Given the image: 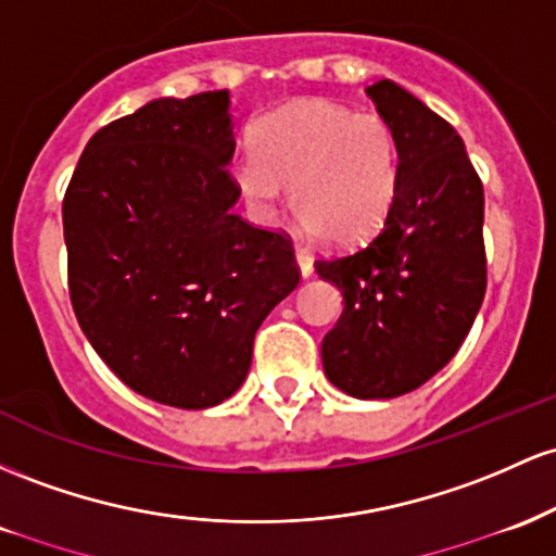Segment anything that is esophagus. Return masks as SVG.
<instances>
[{
  "label": "esophagus",
  "instance_id": "esophagus-1",
  "mask_svg": "<svg viewBox=\"0 0 556 556\" xmlns=\"http://www.w3.org/2000/svg\"><path fill=\"white\" fill-rule=\"evenodd\" d=\"M296 262H299V270H302V278H309L315 273V265H312V257L304 249H296Z\"/></svg>",
  "mask_w": 556,
  "mask_h": 556
}]
</instances>
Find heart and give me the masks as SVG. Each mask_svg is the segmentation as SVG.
<instances>
[{
    "label": "heart",
    "mask_w": 556,
    "mask_h": 556,
    "mask_svg": "<svg viewBox=\"0 0 556 556\" xmlns=\"http://www.w3.org/2000/svg\"><path fill=\"white\" fill-rule=\"evenodd\" d=\"M230 178L260 220H273L291 189V207L309 233L352 247L370 239L394 207L402 143L378 112L299 99L262 117L252 154L230 162Z\"/></svg>",
    "instance_id": "b5f03b06"
}]
</instances>
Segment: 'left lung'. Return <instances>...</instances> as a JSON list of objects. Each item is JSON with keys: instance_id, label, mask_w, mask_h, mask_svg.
I'll use <instances>...</instances> for the list:
<instances>
[{"instance_id": "obj_1", "label": "left lung", "mask_w": 556, "mask_h": 556, "mask_svg": "<svg viewBox=\"0 0 556 556\" xmlns=\"http://www.w3.org/2000/svg\"><path fill=\"white\" fill-rule=\"evenodd\" d=\"M367 97L396 128L402 180L367 244L315 262L344 294L323 367L349 396L394 399L457 354L483 304V184L457 130L420 99L394 80Z\"/></svg>"}]
</instances>
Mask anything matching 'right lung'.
<instances>
[{"instance_id": "1", "label": "right lung", "mask_w": 556, "mask_h": 556, "mask_svg": "<svg viewBox=\"0 0 556 556\" xmlns=\"http://www.w3.org/2000/svg\"><path fill=\"white\" fill-rule=\"evenodd\" d=\"M228 91L154 99L99 128L65 199L78 326L128 389L178 409L244 383L254 333L299 286L291 236L233 215Z\"/></svg>"}]
</instances>
